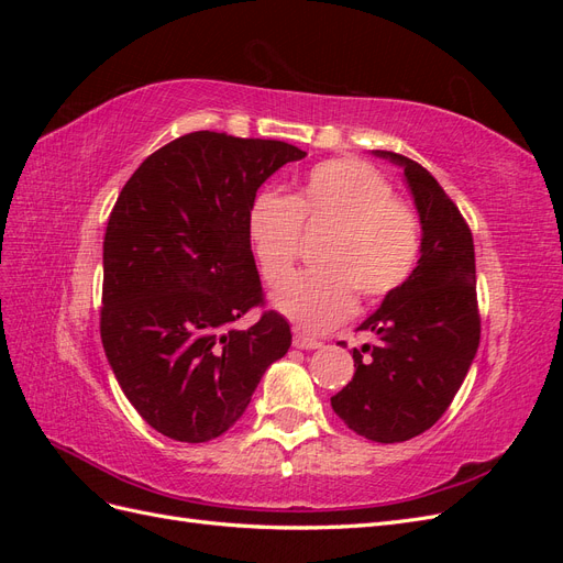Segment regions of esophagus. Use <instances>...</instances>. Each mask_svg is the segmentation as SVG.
Returning a JSON list of instances; mask_svg holds the SVG:
<instances>
[{
  "instance_id": "1",
  "label": "esophagus",
  "mask_w": 563,
  "mask_h": 563,
  "mask_svg": "<svg viewBox=\"0 0 563 563\" xmlns=\"http://www.w3.org/2000/svg\"><path fill=\"white\" fill-rule=\"evenodd\" d=\"M294 347H298V350H317V347H321V340H317V338H312L308 333L296 331Z\"/></svg>"
}]
</instances>
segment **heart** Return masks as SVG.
I'll return each mask as SVG.
<instances>
[{"instance_id":"1","label":"heart","mask_w":563,"mask_h":563,"mask_svg":"<svg viewBox=\"0 0 563 563\" xmlns=\"http://www.w3.org/2000/svg\"><path fill=\"white\" fill-rule=\"evenodd\" d=\"M329 228L317 251L319 269L300 275L275 298L277 310L308 331L345 321L356 294L380 302L413 277L422 253L418 211L395 197L368 162L343 157L312 166L296 195H263L249 211V234L267 286L291 279L300 230Z\"/></svg>"}]
</instances>
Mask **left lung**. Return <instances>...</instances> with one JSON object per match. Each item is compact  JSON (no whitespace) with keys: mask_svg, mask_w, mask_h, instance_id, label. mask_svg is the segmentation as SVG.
Segmentation results:
<instances>
[{"mask_svg":"<svg viewBox=\"0 0 563 563\" xmlns=\"http://www.w3.org/2000/svg\"><path fill=\"white\" fill-rule=\"evenodd\" d=\"M422 223L413 277L356 331L378 338L352 350L354 376L331 397L350 430L380 444L413 439L446 413L479 347L474 242L467 220L434 176L397 152Z\"/></svg>","mask_w":563,"mask_h":563,"instance_id":"8db88e82","label":"left lung"}]
</instances>
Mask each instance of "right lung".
<instances>
[{"mask_svg": "<svg viewBox=\"0 0 563 563\" xmlns=\"http://www.w3.org/2000/svg\"><path fill=\"white\" fill-rule=\"evenodd\" d=\"M302 157L282 141L185 133L152 152L114 201L100 340L131 406L168 439L228 432L291 347L288 321L265 308L249 211L258 187ZM251 309L262 319L234 330Z\"/></svg>", "mask_w": 563, "mask_h": 563, "instance_id": "right-lung-1", "label": "right lung"}]
</instances>
